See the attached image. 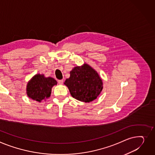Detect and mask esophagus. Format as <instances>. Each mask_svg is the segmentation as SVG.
Segmentation results:
<instances>
[{"mask_svg": "<svg viewBox=\"0 0 155 155\" xmlns=\"http://www.w3.org/2000/svg\"><path fill=\"white\" fill-rule=\"evenodd\" d=\"M58 83L60 85H62L63 83H64V80H58Z\"/></svg>", "mask_w": 155, "mask_h": 155, "instance_id": "34e87169", "label": "esophagus"}]
</instances>
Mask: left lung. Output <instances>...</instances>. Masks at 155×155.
I'll return each instance as SVG.
<instances>
[{"label": "left lung", "instance_id": "obj_1", "mask_svg": "<svg viewBox=\"0 0 155 155\" xmlns=\"http://www.w3.org/2000/svg\"><path fill=\"white\" fill-rule=\"evenodd\" d=\"M70 78L64 84L74 98L86 103L95 100L103 89V82L97 72L89 65L84 64L75 67L70 72Z\"/></svg>", "mask_w": 155, "mask_h": 155}]
</instances>
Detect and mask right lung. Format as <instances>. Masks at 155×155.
I'll list each match as a JSON object with an SVG mask.
<instances>
[{
  "mask_svg": "<svg viewBox=\"0 0 155 155\" xmlns=\"http://www.w3.org/2000/svg\"><path fill=\"white\" fill-rule=\"evenodd\" d=\"M57 84V82L54 78L37 74L28 82L27 94L31 99L41 102L50 97L51 88Z\"/></svg>",
  "mask_w": 155,
  "mask_h": 155,
  "instance_id": "1",
  "label": "right lung"
}]
</instances>
